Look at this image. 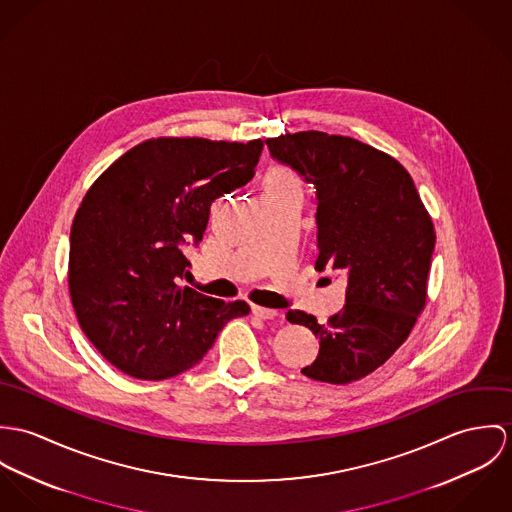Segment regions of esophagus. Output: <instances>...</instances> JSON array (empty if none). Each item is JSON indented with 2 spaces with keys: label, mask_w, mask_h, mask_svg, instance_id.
I'll list each match as a JSON object with an SVG mask.
<instances>
[{
  "label": "esophagus",
  "mask_w": 512,
  "mask_h": 512,
  "mask_svg": "<svg viewBox=\"0 0 512 512\" xmlns=\"http://www.w3.org/2000/svg\"><path fill=\"white\" fill-rule=\"evenodd\" d=\"M251 314L261 318V320H273V318L279 316L277 310H271V308H265V306H257V304L251 306Z\"/></svg>",
  "instance_id": "obj_1"
}]
</instances>
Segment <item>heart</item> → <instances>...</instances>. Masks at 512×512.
Wrapping results in <instances>:
<instances>
[{"label": "heart", "instance_id": "heart-1", "mask_svg": "<svg viewBox=\"0 0 512 512\" xmlns=\"http://www.w3.org/2000/svg\"><path fill=\"white\" fill-rule=\"evenodd\" d=\"M302 194V180L286 165H273L265 172L263 194Z\"/></svg>", "mask_w": 512, "mask_h": 512}]
</instances>
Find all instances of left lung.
<instances>
[{
	"instance_id": "obj_1",
	"label": "left lung",
	"mask_w": 512,
	"mask_h": 512,
	"mask_svg": "<svg viewBox=\"0 0 512 512\" xmlns=\"http://www.w3.org/2000/svg\"><path fill=\"white\" fill-rule=\"evenodd\" d=\"M267 145L277 161L316 184V269L347 279L345 306L326 324L302 310L286 314L320 341L302 373L330 385L359 381L393 357L426 306L432 216L408 171L367 143L300 131Z\"/></svg>"
}]
</instances>
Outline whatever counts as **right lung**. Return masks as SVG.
Returning <instances> with one entry per match:
<instances>
[{
    "label": "right lung",
    "instance_id": "right-lung-1",
    "mask_svg": "<svg viewBox=\"0 0 512 512\" xmlns=\"http://www.w3.org/2000/svg\"><path fill=\"white\" fill-rule=\"evenodd\" d=\"M204 137H153L88 188L70 229L68 290L92 345L129 377H174L210 351L243 300L204 296L180 279L220 196L247 184L263 151Z\"/></svg>",
    "mask_w": 512,
    "mask_h": 512
}]
</instances>
